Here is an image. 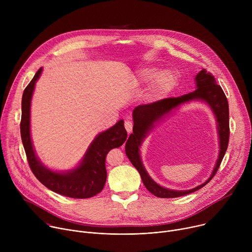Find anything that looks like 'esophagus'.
<instances>
[{"mask_svg":"<svg viewBox=\"0 0 252 252\" xmlns=\"http://www.w3.org/2000/svg\"><path fill=\"white\" fill-rule=\"evenodd\" d=\"M125 127H126V131H127L128 133H130L131 130H132V123H131L129 120H126V121H125Z\"/></svg>","mask_w":252,"mask_h":252,"instance_id":"34e87169","label":"esophagus"}]
</instances>
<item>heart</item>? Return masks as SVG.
I'll list each match as a JSON object with an SVG mask.
<instances>
[{
	"label": "heart",
	"mask_w": 252,
	"mask_h": 252,
	"mask_svg": "<svg viewBox=\"0 0 252 252\" xmlns=\"http://www.w3.org/2000/svg\"><path fill=\"white\" fill-rule=\"evenodd\" d=\"M158 75V71L154 68H146L140 73V79L142 82L150 83L155 80ZM154 84V91L157 95L163 96L167 94L175 85V77L170 71H163L159 74Z\"/></svg>",
	"instance_id": "b5f03b06"
}]
</instances>
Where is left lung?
Wrapping results in <instances>:
<instances>
[{
    "label": "left lung",
    "mask_w": 252,
    "mask_h": 252,
    "mask_svg": "<svg viewBox=\"0 0 252 252\" xmlns=\"http://www.w3.org/2000/svg\"><path fill=\"white\" fill-rule=\"evenodd\" d=\"M196 90L177 97H166L159 99L155 102L137 105L132 112L133 127L132 133L126 140V154L140 174L141 181L147 188V189L154 195L160 198H172L189 194L194 192L206 184H208L211 178L218 172L222 158L228 147L229 141V109L228 101L221 87L218 85L215 78L212 74L207 73L205 68L201 69L195 77ZM192 99H201L209 103L214 111L218 121L221 151L219 159L215 167L212 176L201 186L189 191H171L164 189L155 183L149 177L143 167L138 148L145 134L153 127V124L161 118L164 114L171 111L179 104L190 101Z\"/></svg>",
    "instance_id": "left-lung-1"
}]
</instances>
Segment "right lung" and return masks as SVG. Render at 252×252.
<instances>
[{
	"label": "right lung",
	"mask_w": 252,
	"mask_h": 252,
	"mask_svg": "<svg viewBox=\"0 0 252 252\" xmlns=\"http://www.w3.org/2000/svg\"><path fill=\"white\" fill-rule=\"evenodd\" d=\"M42 73V67L27 86L22 97L21 137L29 165L34 174L49 189L71 198H89L99 193L106 181L105 158L107 153L120 148L126 141L127 132L124 121L99 133L90 146L82 163L65 173L55 172L44 166L34 155L30 134V107L34 85Z\"/></svg>",
	"instance_id": "obj_1"
}]
</instances>
